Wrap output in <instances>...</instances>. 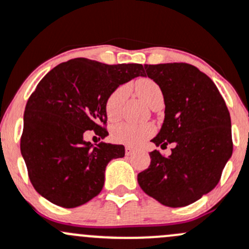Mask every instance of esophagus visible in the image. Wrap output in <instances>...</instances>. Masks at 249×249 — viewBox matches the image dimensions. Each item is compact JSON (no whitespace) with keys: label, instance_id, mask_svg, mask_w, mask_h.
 Wrapping results in <instances>:
<instances>
[{"label":"esophagus","instance_id":"esophagus-1","mask_svg":"<svg viewBox=\"0 0 249 249\" xmlns=\"http://www.w3.org/2000/svg\"><path fill=\"white\" fill-rule=\"evenodd\" d=\"M133 153H135V149L131 148V146H125V154H126L127 156L132 155Z\"/></svg>","mask_w":249,"mask_h":249}]
</instances>
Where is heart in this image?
Instances as JSON below:
<instances>
[{
	"instance_id": "1",
	"label": "heart",
	"mask_w": 249,
	"mask_h": 249,
	"mask_svg": "<svg viewBox=\"0 0 249 249\" xmlns=\"http://www.w3.org/2000/svg\"><path fill=\"white\" fill-rule=\"evenodd\" d=\"M138 95L145 101L149 106H151L156 100L162 98L161 88L149 78L140 80L135 86ZM127 95L126 86H119L106 101V116L108 120L114 122L120 116L123 104ZM155 129L151 124H131V123H119L112 127L111 136L114 142L122 144L137 146L142 144L145 140H148L153 135Z\"/></svg>"
}]
</instances>
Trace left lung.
<instances>
[{
	"label": "left lung",
	"instance_id": "1",
	"mask_svg": "<svg viewBox=\"0 0 249 249\" xmlns=\"http://www.w3.org/2000/svg\"><path fill=\"white\" fill-rule=\"evenodd\" d=\"M144 75L163 94L164 120L151 140L173 143L166 158L151 151L150 166L137 175L148 196L169 208L200 199L216 187L231 158V120L226 101L208 75L187 63L144 64Z\"/></svg>",
	"mask_w": 249,
	"mask_h": 249
}]
</instances>
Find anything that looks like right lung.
<instances>
[{
    "mask_svg": "<svg viewBox=\"0 0 249 249\" xmlns=\"http://www.w3.org/2000/svg\"><path fill=\"white\" fill-rule=\"evenodd\" d=\"M142 64L108 65L87 58L61 63L41 78L26 104L21 155L36 192L76 208L101 192L105 169L124 158V145L85 141L87 130L108 132L106 101L123 83L143 76ZM99 138V140H100Z\"/></svg>",
    "mask_w": 249,
    "mask_h": 249,
    "instance_id": "right-lung-1",
    "label": "right lung"
}]
</instances>
